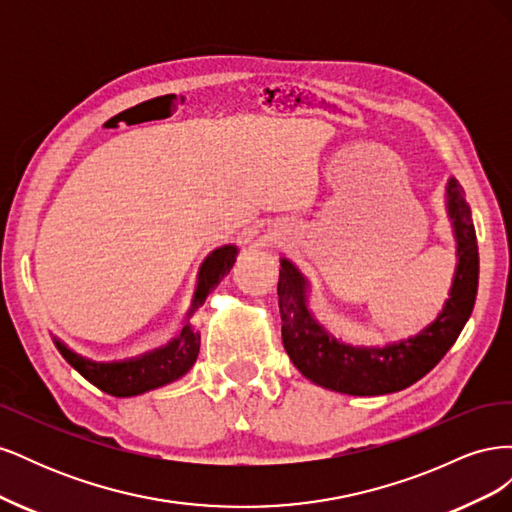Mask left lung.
Returning a JSON list of instances; mask_svg holds the SVG:
<instances>
[{"label":"left lung","mask_w":512,"mask_h":512,"mask_svg":"<svg viewBox=\"0 0 512 512\" xmlns=\"http://www.w3.org/2000/svg\"><path fill=\"white\" fill-rule=\"evenodd\" d=\"M448 211L457 232L459 265L440 316L421 333L382 348H356L337 342L307 312L305 280L282 260L277 297L284 348L305 378L346 395H386L406 389L440 363L474 309L478 288V245L470 205L457 179L448 181Z\"/></svg>","instance_id":"left-lung-1"}]
</instances>
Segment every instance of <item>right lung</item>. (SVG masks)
I'll list each match as a JSON object with an SVG mask.
<instances>
[{
    "label": "right lung",
    "instance_id": "obj_1",
    "mask_svg": "<svg viewBox=\"0 0 512 512\" xmlns=\"http://www.w3.org/2000/svg\"><path fill=\"white\" fill-rule=\"evenodd\" d=\"M235 256L237 247L224 245L207 258L203 271H200V284L196 288L194 307L198 303H203L207 299V294L220 284L222 277L232 269ZM55 344L61 356H64L85 380L98 386L100 391L113 397H132L151 389H158V386H164L181 378L183 374H188V369L194 365L200 350V333L188 320L179 337H175L168 346L128 363H91L81 359V356H76L59 342Z\"/></svg>",
    "mask_w": 512,
    "mask_h": 512
}]
</instances>
